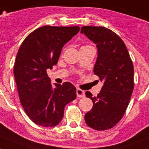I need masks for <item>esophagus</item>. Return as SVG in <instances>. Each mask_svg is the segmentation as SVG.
Listing matches in <instances>:
<instances>
[{
	"mask_svg": "<svg viewBox=\"0 0 149 149\" xmlns=\"http://www.w3.org/2000/svg\"><path fill=\"white\" fill-rule=\"evenodd\" d=\"M77 95L78 97H84L85 96V92L83 91V89H77Z\"/></svg>",
	"mask_w": 149,
	"mask_h": 149,
	"instance_id": "1",
	"label": "esophagus"
}]
</instances>
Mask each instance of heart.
<instances>
[{"label": "heart", "mask_w": 149, "mask_h": 149, "mask_svg": "<svg viewBox=\"0 0 149 149\" xmlns=\"http://www.w3.org/2000/svg\"><path fill=\"white\" fill-rule=\"evenodd\" d=\"M83 47H89V46H83Z\"/></svg>", "instance_id": "b5f03b06"}]
</instances>
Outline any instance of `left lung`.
Returning <instances> with one entry per match:
<instances>
[{"mask_svg":"<svg viewBox=\"0 0 149 149\" xmlns=\"http://www.w3.org/2000/svg\"><path fill=\"white\" fill-rule=\"evenodd\" d=\"M81 33L96 44L93 71L103 83L96 96L85 93L93 102L91 111L85 115L86 123L97 131L107 130L116 125L126 111L134 89L133 63L123 40L109 29L85 26Z\"/></svg>","mask_w":149,"mask_h":149,"instance_id":"left-lung-1","label":"left lung"}]
</instances>
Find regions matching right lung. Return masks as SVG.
I'll return each instance as SVG.
<instances>
[{"mask_svg": "<svg viewBox=\"0 0 149 149\" xmlns=\"http://www.w3.org/2000/svg\"><path fill=\"white\" fill-rule=\"evenodd\" d=\"M79 26H43L24 39L16 56L14 74L20 103L32 122L53 127L61 122L67 103L77 97L72 83L53 87L47 72L57 63L62 48Z\"/></svg>", "mask_w": 149, "mask_h": 149, "instance_id": "right-lung-1", "label": "right lung"}]
</instances>
